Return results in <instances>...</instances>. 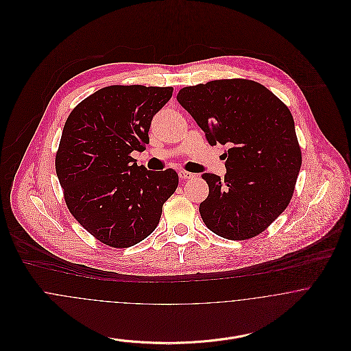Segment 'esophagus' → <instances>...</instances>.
Masks as SVG:
<instances>
[{
	"label": "esophagus",
	"mask_w": 351,
	"mask_h": 351,
	"mask_svg": "<svg viewBox=\"0 0 351 351\" xmlns=\"http://www.w3.org/2000/svg\"><path fill=\"white\" fill-rule=\"evenodd\" d=\"M178 176H180V178H181V180H192V178H195V177H196V174H195V173L185 171V170L178 171Z\"/></svg>",
	"instance_id": "34e87169"
}]
</instances>
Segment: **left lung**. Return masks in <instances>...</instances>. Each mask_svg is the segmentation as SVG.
Segmentation results:
<instances>
[{"mask_svg": "<svg viewBox=\"0 0 351 351\" xmlns=\"http://www.w3.org/2000/svg\"><path fill=\"white\" fill-rule=\"evenodd\" d=\"M177 100L210 146L228 147L224 181L201 176L209 186L200 204L202 221L226 239L256 237L285 210L300 171L291 110L263 85L241 78L182 88Z\"/></svg>", "mask_w": 351, "mask_h": 351, "instance_id": "1", "label": "left lung"}]
</instances>
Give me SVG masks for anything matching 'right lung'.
<instances>
[{
	"mask_svg": "<svg viewBox=\"0 0 351 351\" xmlns=\"http://www.w3.org/2000/svg\"><path fill=\"white\" fill-rule=\"evenodd\" d=\"M171 95L170 86H106L64 123L55 169L66 205L106 246L125 249L146 239L178 186L173 169L151 171L131 156L149 145L151 120Z\"/></svg>",
	"mask_w": 351,
	"mask_h": 351,
	"instance_id": "1",
	"label": "right lung"
}]
</instances>
